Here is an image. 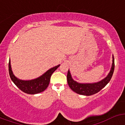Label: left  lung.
<instances>
[{"label":"left lung","mask_w":125,"mask_h":125,"mask_svg":"<svg viewBox=\"0 0 125 125\" xmlns=\"http://www.w3.org/2000/svg\"><path fill=\"white\" fill-rule=\"evenodd\" d=\"M115 69V59L113 56V63L111 70L105 78L99 82L94 83H79L74 80L71 77L70 71L68 70L67 74V80L69 88L76 93L85 96H91L98 93L105 87L106 85L111 80Z\"/></svg>","instance_id":"left-lung-1"}]
</instances>
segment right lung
<instances>
[{"instance_id": "1", "label": "right lung", "mask_w": 125, "mask_h": 125, "mask_svg": "<svg viewBox=\"0 0 125 125\" xmlns=\"http://www.w3.org/2000/svg\"><path fill=\"white\" fill-rule=\"evenodd\" d=\"M60 64L51 68L40 77L32 80L24 81L18 79L14 75L12 71L10 61L9 62V72L11 80L22 91L30 94H34L44 91L49 86L52 74L59 68Z\"/></svg>"}]
</instances>
